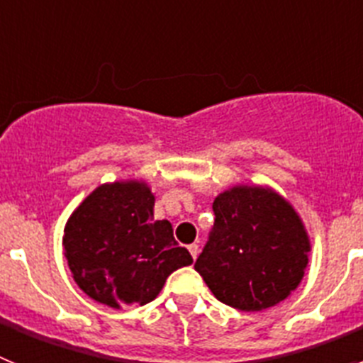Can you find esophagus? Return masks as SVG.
<instances>
[{
  "instance_id": "34e87169",
  "label": "esophagus",
  "mask_w": 363,
  "mask_h": 363,
  "mask_svg": "<svg viewBox=\"0 0 363 363\" xmlns=\"http://www.w3.org/2000/svg\"><path fill=\"white\" fill-rule=\"evenodd\" d=\"M189 252H191L192 258L196 259L198 252H200V247H198V243H191V245H189Z\"/></svg>"
}]
</instances>
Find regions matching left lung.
<instances>
[{
  "label": "left lung",
  "mask_w": 363,
  "mask_h": 363,
  "mask_svg": "<svg viewBox=\"0 0 363 363\" xmlns=\"http://www.w3.org/2000/svg\"><path fill=\"white\" fill-rule=\"evenodd\" d=\"M213 211L214 227L194 269L214 296L247 313L289 296L311 251L293 205L269 187L236 185L218 194Z\"/></svg>",
  "instance_id": "8db88e82"
}]
</instances>
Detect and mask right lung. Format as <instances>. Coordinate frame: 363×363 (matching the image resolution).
I'll return each mask as SVG.
<instances>
[{"mask_svg":"<svg viewBox=\"0 0 363 363\" xmlns=\"http://www.w3.org/2000/svg\"><path fill=\"white\" fill-rule=\"evenodd\" d=\"M63 249L74 281L92 300L120 309L145 306L192 256L154 220V194L143 182L99 185L70 214Z\"/></svg>","mask_w":363,"mask_h":363,"instance_id":"right-lung-1","label":"right lung"}]
</instances>
